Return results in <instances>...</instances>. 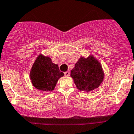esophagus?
Here are the masks:
<instances>
[{
	"mask_svg": "<svg viewBox=\"0 0 134 134\" xmlns=\"http://www.w3.org/2000/svg\"><path fill=\"white\" fill-rule=\"evenodd\" d=\"M64 76H70V72H69V71L64 72Z\"/></svg>",
	"mask_w": 134,
	"mask_h": 134,
	"instance_id": "esophagus-1",
	"label": "esophagus"
}]
</instances>
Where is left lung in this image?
Masks as SVG:
<instances>
[{
  "label": "left lung",
  "instance_id": "left-lung-1",
  "mask_svg": "<svg viewBox=\"0 0 134 134\" xmlns=\"http://www.w3.org/2000/svg\"><path fill=\"white\" fill-rule=\"evenodd\" d=\"M70 76L79 91L88 92L100 86L104 78V73L98 59L90 54L79 58L71 70Z\"/></svg>",
  "mask_w": 134,
  "mask_h": 134
}]
</instances>
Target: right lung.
<instances>
[{
  "label": "right lung",
  "instance_id": "1",
  "mask_svg": "<svg viewBox=\"0 0 134 134\" xmlns=\"http://www.w3.org/2000/svg\"><path fill=\"white\" fill-rule=\"evenodd\" d=\"M64 75L59 71L58 65L52 63V59L48 55L40 54L33 64L30 79L37 89L42 91H52L57 82Z\"/></svg>",
  "mask_w": 134,
  "mask_h": 134
}]
</instances>
